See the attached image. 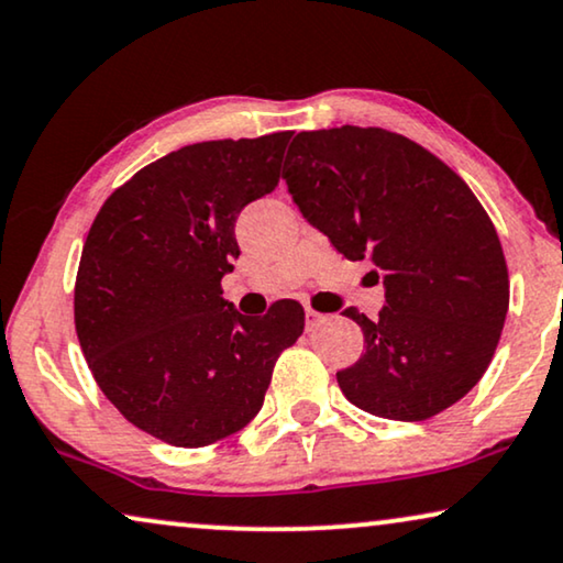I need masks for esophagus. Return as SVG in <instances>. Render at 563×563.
Listing matches in <instances>:
<instances>
[{
  "instance_id": "obj_1",
  "label": "esophagus",
  "mask_w": 563,
  "mask_h": 563,
  "mask_svg": "<svg viewBox=\"0 0 563 563\" xmlns=\"http://www.w3.org/2000/svg\"><path fill=\"white\" fill-rule=\"evenodd\" d=\"M321 321H324V313L313 311L311 306H306V327L313 329V327H317V324H321Z\"/></svg>"
}]
</instances>
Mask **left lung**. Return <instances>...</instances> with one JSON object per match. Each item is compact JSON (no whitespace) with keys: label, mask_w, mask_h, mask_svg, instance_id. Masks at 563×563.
Masks as SVG:
<instances>
[{"label":"left lung","mask_w":563,"mask_h":563,"mask_svg":"<svg viewBox=\"0 0 563 563\" xmlns=\"http://www.w3.org/2000/svg\"><path fill=\"white\" fill-rule=\"evenodd\" d=\"M283 179L334 250L384 277L378 319L357 309L365 350L336 373L368 415L422 422L453 407L489 368L509 306L497 229L438 156L386 129L303 131Z\"/></svg>","instance_id":"left-lung-1"}]
</instances>
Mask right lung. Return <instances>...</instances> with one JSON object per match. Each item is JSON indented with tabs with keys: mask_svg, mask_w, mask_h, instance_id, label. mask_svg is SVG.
<instances>
[{
	"mask_svg": "<svg viewBox=\"0 0 563 563\" xmlns=\"http://www.w3.org/2000/svg\"><path fill=\"white\" fill-rule=\"evenodd\" d=\"M294 133L183 146L146 164L95 216L74 286L89 371L120 415L175 448H203L262 409L275 360L303 334V306L244 317L221 277L236 216L280 179Z\"/></svg>",
	"mask_w": 563,
	"mask_h": 563,
	"instance_id": "right-lung-1",
	"label": "right lung"
}]
</instances>
